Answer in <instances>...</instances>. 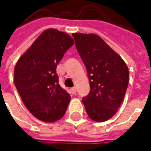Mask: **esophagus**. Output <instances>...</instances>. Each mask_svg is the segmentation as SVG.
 <instances>
[{
  "label": "esophagus",
  "instance_id": "34e87169",
  "mask_svg": "<svg viewBox=\"0 0 151 151\" xmlns=\"http://www.w3.org/2000/svg\"><path fill=\"white\" fill-rule=\"evenodd\" d=\"M70 92H71L72 94H74V93H76V88H73L70 89Z\"/></svg>",
  "mask_w": 151,
  "mask_h": 151
}]
</instances>
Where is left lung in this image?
<instances>
[{
	"label": "left lung",
	"instance_id": "left-lung-1",
	"mask_svg": "<svg viewBox=\"0 0 151 151\" xmlns=\"http://www.w3.org/2000/svg\"><path fill=\"white\" fill-rule=\"evenodd\" d=\"M77 50L86 66L90 92L83 97L90 118L101 122L118 110L129 83V71L123 59L94 34H73Z\"/></svg>",
	"mask_w": 151,
	"mask_h": 151
}]
</instances>
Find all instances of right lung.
<instances>
[{
  "label": "right lung",
  "mask_w": 151,
  "mask_h": 151,
  "mask_svg": "<svg viewBox=\"0 0 151 151\" xmlns=\"http://www.w3.org/2000/svg\"><path fill=\"white\" fill-rule=\"evenodd\" d=\"M74 41L68 34L48 29L18 60L15 85L29 112L40 121L54 122L65 114L70 95L58 84V63Z\"/></svg>",
  "instance_id": "add662e5"
}]
</instances>
